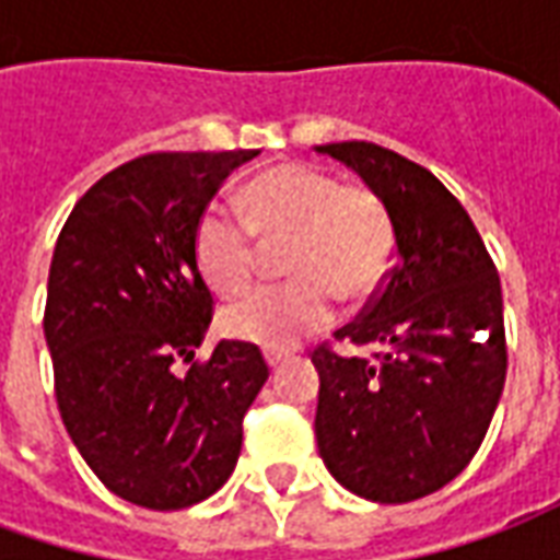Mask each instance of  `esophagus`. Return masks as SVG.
Listing matches in <instances>:
<instances>
[{
    "instance_id": "34e87169",
    "label": "esophagus",
    "mask_w": 560,
    "mask_h": 560,
    "mask_svg": "<svg viewBox=\"0 0 560 560\" xmlns=\"http://www.w3.org/2000/svg\"><path fill=\"white\" fill-rule=\"evenodd\" d=\"M264 360H267L269 369H279L281 363H288V360H291V353L288 351H264Z\"/></svg>"
}]
</instances>
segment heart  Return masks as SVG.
Returning a JSON list of instances; mask_svg holds the SVG:
<instances>
[{"label":"heart","mask_w":560,"mask_h":560,"mask_svg":"<svg viewBox=\"0 0 560 560\" xmlns=\"http://www.w3.org/2000/svg\"><path fill=\"white\" fill-rule=\"evenodd\" d=\"M243 221L207 209L195 228L200 276L219 296L248 291L257 243L291 240L279 288L248 293L221 312V329L260 348H291L336 317V296L363 303L387 279L396 233L387 203L369 185H341L312 164L257 173L240 195Z\"/></svg>","instance_id":"heart-1"}]
</instances>
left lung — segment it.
Wrapping results in <instances>:
<instances>
[{
  "instance_id": "1",
  "label": "left lung",
  "mask_w": 560,
  "mask_h": 560,
  "mask_svg": "<svg viewBox=\"0 0 560 560\" xmlns=\"http://www.w3.org/2000/svg\"><path fill=\"white\" fill-rule=\"evenodd\" d=\"M317 152L377 191L396 233L381 291L336 332L369 353H312L317 450L348 492L408 504L456 480L489 432L506 377L501 279L465 207L425 167L365 140Z\"/></svg>"
}]
</instances>
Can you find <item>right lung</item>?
Returning a JSON list of instances; mask_svg holds the SVG:
<instances>
[{"mask_svg":"<svg viewBox=\"0 0 560 560\" xmlns=\"http://www.w3.org/2000/svg\"><path fill=\"white\" fill-rule=\"evenodd\" d=\"M255 155L126 161L80 197L56 240L44 308L56 405L83 462L128 504H200L236 468L243 417L269 369L245 341L195 360L212 320L195 228Z\"/></svg>","mask_w":560,"mask_h":560,"instance_id":"add662e5","label":"right lung"}]
</instances>
